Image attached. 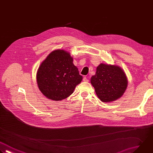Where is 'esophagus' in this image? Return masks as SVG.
<instances>
[{
    "mask_svg": "<svg viewBox=\"0 0 153 153\" xmlns=\"http://www.w3.org/2000/svg\"><path fill=\"white\" fill-rule=\"evenodd\" d=\"M83 81H84V82H88V81H89V79H88L87 77L85 76V77H84V78H83Z\"/></svg>",
    "mask_w": 153,
    "mask_h": 153,
    "instance_id": "esophagus-1",
    "label": "esophagus"
}]
</instances>
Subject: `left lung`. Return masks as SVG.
<instances>
[{"label":"left lung","instance_id":"obj_1","mask_svg":"<svg viewBox=\"0 0 153 153\" xmlns=\"http://www.w3.org/2000/svg\"><path fill=\"white\" fill-rule=\"evenodd\" d=\"M91 84L103 102L120 98L127 89L128 79L123 69L117 65L100 63L91 78Z\"/></svg>","mask_w":153,"mask_h":153}]
</instances>
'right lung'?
Segmentation results:
<instances>
[{
  "mask_svg": "<svg viewBox=\"0 0 153 153\" xmlns=\"http://www.w3.org/2000/svg\"><path fill=\"white\" fill-rule=\"evenodd\" d=\"M82 79L71 54L64 50L50 53L39 66L36 81L41 92L48 99L59 101L71 95Z\"/></svg>",
  "mask_w": 153,
  "mask_h": 153,
  "instance_id": "1",
  "label": "right lung"
}]
</instances>
